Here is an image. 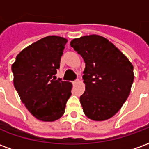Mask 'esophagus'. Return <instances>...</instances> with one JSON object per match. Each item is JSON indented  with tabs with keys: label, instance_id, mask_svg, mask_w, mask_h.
Segmentation results:
<instances>
[{
	"label": "esophagus",
	"instance_id": "obj_1",
	"mask_svg": "<svg viewBox=\"0 0 149 149\" xmlns=\"http://www.w3.org/2000/svg\"><path fill=\"white\" fill-rule=\"evenodd\" d=\"M78 83H80V80H79V79H77V80H76L75 81H73V82H72V84H73V85H76V84H78Z\"/></svg>",
	"mask_w": 149,
	"mask_h": 149
}]
</instances>
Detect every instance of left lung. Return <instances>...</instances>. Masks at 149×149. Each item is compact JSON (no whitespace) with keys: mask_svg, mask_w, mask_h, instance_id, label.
<instances>
[{"mask_svg":"<svg viewBox=\"0 0 149 149\" xmlns=\"http://www.w3.org/2000/svg\"><path fill=\"white\" fill-rule=\"evenodd\" d=\"M70 45L85 63L82 77L85 91L80 97L84 113L95 121L111 118L130 93L133 65L111 41L99 35L76 38Z\"/></svg>","mask_w":149,"mask_h":149,"instance_id":"1","label":"left lung"}]
</instances>
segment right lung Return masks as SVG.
I'll use <instances>...</instances> for the list:
<instances>
[{
  "label": "right lung",
  "mask_w": 149,
  "mask_h": 149,
  "mask_svg": "<svg viewBox=\"0 0 149 149\" xmlns=\"http://www.w3.org/2000/svg\"><path fill=\"white\" fill-rule=\"evenodd\" d=\"M68 40L48 36L21 51L12 65L13 84L21 101L35 118L55 121L65 112L72 84L54 75Z\"/></svg>",
  "instance_id": "add662e5"
}]
</instances>
